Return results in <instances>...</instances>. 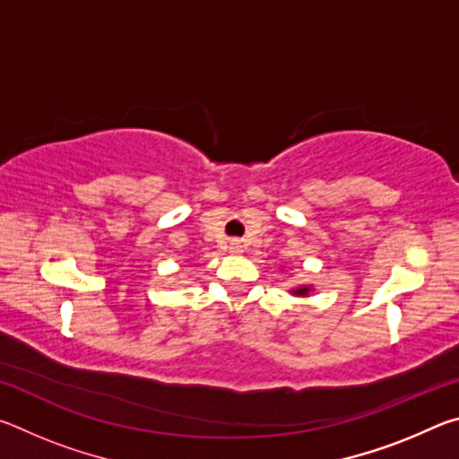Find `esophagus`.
<instances>
[{
  "instance_id": "34e87169",
  "label": "esophagus",
  "mask_w": 459,
  "mask_h": 459,
  "mask_svg": "<svg viewBox=\"0 0 459 459\" xmlns=\"http://www.w3.org/2000/svg\"><path fill=\"white\" fill-rule=\"evenodd\" d=\"M229 251H230L232 255H240V253H243V245H240V240H230Z\"/></svg>"
}]
</instances>
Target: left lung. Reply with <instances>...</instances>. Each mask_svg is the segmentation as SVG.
Here are the masks:
<instances>
[{
  "label": "left lung",
  "mask_w": 459,
  "mask_h": 459,
  "mask_svg": "<svg viewBox=\"0 0 459 459\" xmlns=\"http://www.w3.org/2000/svg\"><path fill=\"white\" fill-rule=\"evenodd\" d=\"M309 291H312V287L309 285H301V287H295V290H291L293 295H307Z\"/></svg>",
  "instance_id": "8db88e82"
}]
</instances>
